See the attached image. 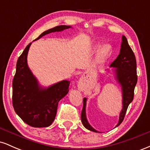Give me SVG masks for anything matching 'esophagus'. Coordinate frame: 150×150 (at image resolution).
<instances>
[{
	"label": "esophagus",
	"mask_w": 150,
	"mask_h": 150,
	"mask_svg": "<svg viewBox=\"0 0 150 150\" xmlns=\"http://www.w3.org/2000/svg\"><path fill=\"white\" fill-rule=\"evenodd\" d=\"M87 75H88V74H87Z\"/></svg>",
	"instance_id": "1"
}]
</instances>
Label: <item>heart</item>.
<instances>
[{"label":"heart","mask_w":150,"mask_h":150,"mask_svg":"<svg viewBox=\"0 0 150 150\" xmlns=\"http://www.w3.org/2000/svg\"><path fill=\"white\" fill-rule=\"evenodd\" d=\"M111 51V46L109 44H104V45L101 46L99 49L98 50L97 56H96V63H99L102 62L110 54Z\"/></svg>","instance_id":"1"}]
</instances>
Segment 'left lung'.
I'll list each match as a JSON object with an SVG mask.
<instances>
[{
	"mask_svg": "<svg viewBox=\"0 0 150 150\" xmlns=\"http://www.w3.org/2000/svg\"><path fill=\"white\" fill-rule=\"evenodd\" d=\"M110 67L115 68L114 72L116 78L121 86L122 97H123V108L120 113L119 120L116 126H118L123 122L129 104L133 100L134 89L137 82V64L135 54L129 46L125 36L122 37L120 53L114 61L110 65ZM86 104L87 99H83V108L81 113V120L84 126L91 131L99 132L93 128L87 119L86 116Z\"/></svg>",
	"mask_w": 150,
	"mask_h": 150,
	"instance_id": "obj_1",
	"label": "left lung"
}]
</instances>
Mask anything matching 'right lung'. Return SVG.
Returning <instances> with one entry per match:
<instances>
[{
    "label": "right lung",
    "instance_id": "1",
    "mask_svg": "<svg viewBox=\"0 0 150 150\" xmlns=\"http://www.w3.org/2000/svg\"><path fill=\"white\" fill-rule=\"evenodd\" d=\"M70 26L60 25L44 32L35 40L51 32H61ZM29 44L18 58L13 81V105L25 123L34 128L48 127L55 119L58 101L68 93L70 81L62 80L43 88L27 65Z\"/></svg>",
    "mask_w": 150,
    "mask_h": 150
}]
</instances>
